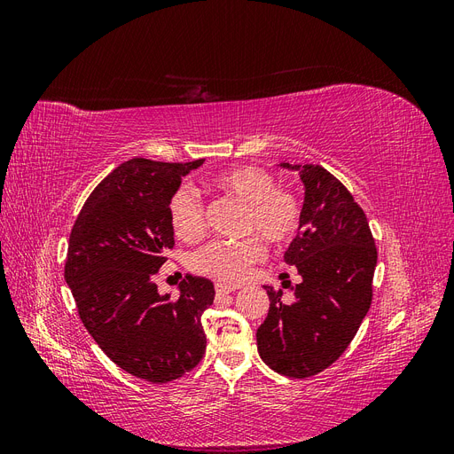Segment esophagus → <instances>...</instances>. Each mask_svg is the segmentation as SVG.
I'll return each instance as SVG.
<instances>
[{
  "instance_id": "1",
  "label": "esophagus",
  "mask_w": 454,
  "mask_h": 454,
  "mask_svg": "<svg viewBox=\"0 0 454 454\" xmlns=\"http://www.w3.org/2000/svg\"><path fill=\"white\" fill-rule=\"evenodd\" d=\"M237 292V287H231V286H223V284H215V301H219L222 297Z\"/></svg>"
}]
</instances>
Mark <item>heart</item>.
<instances>
[{
    "mask_svg": "<svg viewBox=\"0 0 454 454\" xmlns=\"http://www.w3.org/2000/svg\"><path fill=\"white\" fill-rule=\"evenodd\" d=\"M223 193L244 202L242 235H259L274 246L295 239L303 222V202L295 191L277 185V177L261 167H235L212 177ZM168 222L174 235L184 242H197L206 231L204 202L191 185L177 187L168 200ZM259 239L240 242H210L191 257V269L222 284H239L250 267L263 257Z\"/></svg>",
    "mask_w": 454,
    "mask_h": 454,
    "instance_id": "obj_1",
    "label": "heart"
}]
</instances>
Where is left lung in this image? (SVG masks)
Returning <instances> with one entry per match:
<instances>
[{
  "label": "left lung",
  "instance_id": "8db88e82",
  "mask_svg": "<svg viewBox=\"0 0 454 454\" xmlns=\"http://www.w3.org/2000/svg\"><path fill=\"white\" fill-rule=\"evenodd\" d=\"M305 185L303 222L284 254L301 274L294 303L265 286L270 307L257 329L261 360L280 375L312 377L345 352L373 297L377 248L364 210L320 164H287Z\"/></svg>",
  "mask_w": 454,
  "mask_h": 454
}]
</instances>
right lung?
<instances>
[{
    "label": "right lung",
    "instance_id": "obj_1",
    "mask_svg": "<svg viewBox=\"0 0 454 454\" xmlns=\"http://www.w3.org/2000/svg\"><path fill=\"white\" fill-rule=\"evenodd\" d=\"M202 162H122L96 185L67 244L64 278L81 322L109 360L155 384L180 379L206 350L200 316L214 284L187 274L172 299L153 282L174 248L168 200Z\"/></svg>",
    "mask_w": 454,
    "mask_h": 454
}]
</instances>
